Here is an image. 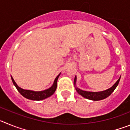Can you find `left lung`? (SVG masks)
<instances>
[{
    "label": "left lung",
    "mask_w": 130,
    "mask_h": 130,
    "mask_svg": "<svg viewBox=\"0 0 130 130\" xmlns=\"http://www.w3.org/2000/svg\"><path fill=\"white\" fill-rule=\"evenodd\" d=\"M120 77L118 81L115 83L111 87V88H108L105 90H103V91L100 92H90V91H85V90H81L80 88H78L76 86V81H77V77H75L74 79V81H73V84L75 87V90H77V93L83 97L87 99L93 101H99L105 99L108 96H109L112 93V92L114 91L115 89L117 88V87L119 85V83L120 81Z\"/></svg>",
    "instance_id": "1"
}]
</instances>
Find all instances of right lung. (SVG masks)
Returning a JSON list of instances; mask_svg holds the SVG:
<instances>
[{
    "label": "right lung",
    "mask_w": 130,
    "mask_h": 130,
    "mask_svg": "<svg viewBox=\"0 0 130 130\" xmlns=\"http://www.w3.org/2000/svg\"><path fill=\"white\" fill-rule=\"evenodd\" d=\"M60 73L57 75V77L55 78V81H54L53 84L52 85L51 87H49V88L46 89V90H42V91H34V90H25L23 88H21L19 87V86L17 85L15 81H14V79L13 77L11 76V80L13 82V85L16 88L18 89L19 92L22 95L23 97L26 98L27 99L31 100H34V101H40L43 100L47 98L50 97L52 96L55 93V90L57 89V81L59 77Z\"/></svg>",
    "instance_id": "right-lung-1"
}]
</instances>
